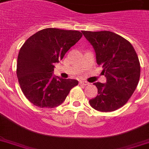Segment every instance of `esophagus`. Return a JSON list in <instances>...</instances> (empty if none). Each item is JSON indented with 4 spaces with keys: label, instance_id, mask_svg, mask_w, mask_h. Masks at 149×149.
I'll return each instance as SVG.
<instances>
[{
    "label": "esophagus",
    "instance_id": "obj_1",
    "mask_svg": "<svg viewBox=\"0 0 149 149\" xmlns=\"http://www.w3.org/2000/svg\"><path fill=\"white\" fill-rule=\"evenodd\" d=\"M79 84L80 85H83V86H86V85H88L89 83H87L86 81H84V80H79Z\"/></svg>",
    "mask_w": 149,
    "mask_h": 149
}]
</instances>
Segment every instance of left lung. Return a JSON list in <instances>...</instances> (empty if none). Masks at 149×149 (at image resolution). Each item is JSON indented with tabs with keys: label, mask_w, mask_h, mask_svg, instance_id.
<instances>
[{
	"label": "left lung",
	"mask_w": 149,
	"mask_h": 149,
	"mask_svg": "<svg viewBox=\"0 0 149 149\" xmlns=\"http://www.w3.org/2000/svg\"><path fill=\"white\" fill-rule=\"evenodd\" d=\"M82 33L93 47L107 79L105 84H94L98 94L90 104L98 111H116L127 103L139 84L141 67L136 52L128 41L112 31Z\"/></svg>",
	"instance_id": "left-lung-1"
}]
</instances>
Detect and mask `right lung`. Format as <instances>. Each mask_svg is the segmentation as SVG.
I'll list each match as a JSON object with an SVG mask.
<instances>
[{"instance_id": "1", "label": "right lung", "mask_w": 149, "mask_h": 149, "mask_svg": "<svg viewBox=\"0 0 149 149\" xmlns=\"http://www.w3.org/2000/svg\"><path fill=\"white\" fill-rule=\"evenodd\" d=\"M78 31L45 29L26 40L18 53L17 77L24 95L34 105L53 108L63 104L77 79L54 76V63L81 38Z\"/></svg>"}]
</instances>
